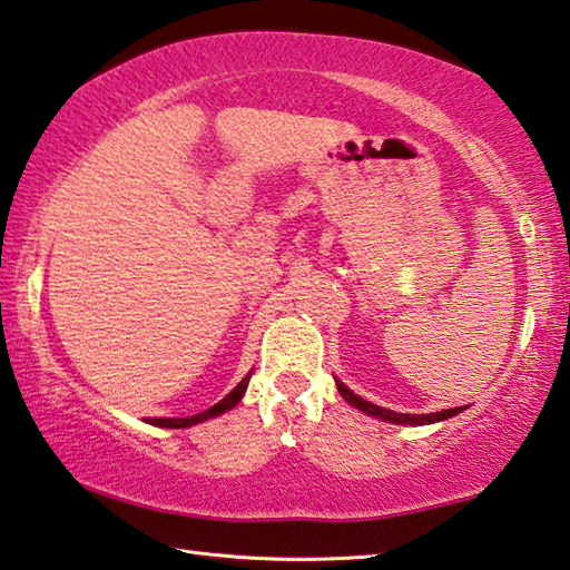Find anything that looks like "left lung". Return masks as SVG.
Here are the masks:
<instances>
[{
	"mask_svg": "<svg viewBox=\"0 0 570 570\" xmlns=\"http://www.w3.org/2000/svg\"><path fill=\"white\" fill-rule=\"evenodd\" d=\"M335 386H337L340 396H343L347 404L355 406V410H361L363 414H371V417H376V420H381V422H394V424H432V422H443V420L455 417L458 412L465 410V406H455V410H443V412H432V414H404V412L384 410V406L366 402V399H363V396L353 394L351 389H347L340 379H335Z\"/></svg>",
	"mask_w": 570,
	"mask_h": 570,
	"instance_id": "8db88e82",
	"label": "left lung"
}]
</instances>
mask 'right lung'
<instances>
[{"instance_id":"right-lung-1","label":"right lung","mask_w":570,"mask_h":570,"mask_svg":"<svg viewBox=\"0 0 570 570\" xmlns=\"http://www.w3.org/2000/svg\"><path fill=\"white\" fill-rule=\"evenodd\" d=\"M248 381H250V373L245 376L240 384H237L230 394H227L223 402H217L215 406H209V410H204L199 414H191V417H153L148 420L150 424H156V428H174V430H181V428H191V424H199V422H207L212 417H219V414H225L227 410H233V406L240 404V399L245 394V389H248Z\"/></svg>"}]
</instances>
